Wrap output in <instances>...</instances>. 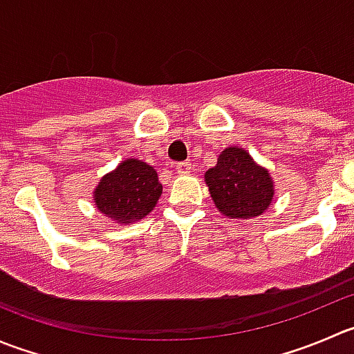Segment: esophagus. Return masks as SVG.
<instances>
[{
    "mask_svg": "<svg viewBox=\"0 0 354 354\" xmlns=\"http://www.w3.org/2000/svg\"><path fill=\"white\" fill-rule=\"evenodd\" d=\"M174 173H176V174H188V173H190V162H176V164H174Z\"/></svg>",
    "mask_w": 354,
    "mask_h": 354,
    "instance_id": "obj_1",
    "label": "esophagus"
}]
</instances>
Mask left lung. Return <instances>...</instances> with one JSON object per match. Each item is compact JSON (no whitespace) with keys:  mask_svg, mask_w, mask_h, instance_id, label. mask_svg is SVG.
Returning <instances> with one entry per match:
<instances>
[{"mask_svg":"<svg viewBox=\"0 0 354 354\" xmlns=\"http://www.w3.org/2000/svg\"><path fill=\"white\" fill-rule=\"evenodd\" d=\"M212 202L230 219H252L263 214L275 197V181L242 147H226L216 166L204 174Z\"/></svg>","mask_w":354,"mask_h":354,"instance_id":"1","label":"left lung"}]
</instances>
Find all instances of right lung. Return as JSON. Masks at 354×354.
Masks as SVG:
<instances>
[{
  "mask_svg": "<svg viewBox=\"0 0 354 354\" xmlns=\"http://www.w3.org/2000/svg\"><path fill=\"white\" fill-rule=\"evenodd\" d=\"M162 195L157 171L143 160L124 159L104 174L93 190L98 212L118 225H129L149 216Z\"/></svg>",
  "mask_w": 354,
  "mask_h": 354,
  "instance_id": "1",
  "label": "right lung"
}]
</instances>
